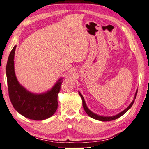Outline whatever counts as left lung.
<instances>
[{
    "instance_id": "8db88e82",
    "label": "left lung",
    "mask_w": 149,
    "mask_h": 149,
    "mask_svg": "<svg viewBox=\"0 0 149 149\" xmlns=\"http://www.w3.org/2000/svg\"><path fill=\"white\" fill-rule=\"evenodd\" d=\"M137 92L138 91L136 92V94H135V96H134V100H132V102H131L130 104V105L127 107L126 109H125L123 111H121V113H119V114L116 115V116H111V117H104V116H98V115H96L95 113H94L93 112H92L91 110L89 109L87 107L86 104V102H85V100H84V98L83 96L81 95V93L79 92V95H80L81 99H82V104H83V107H84V109L86 111V113L90 117H91L93 119H97V120H99V121H112V120H114V119H116L117 118H119V117H120L121 116H122L123 114L125 113L127 111H128L131 108V107L132 106V104L134 102V100H135V98L136 97V95H137Z\"/></svg>"
}]
</instances>
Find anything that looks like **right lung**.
Masks as SVG:
<instances>
[{
	"instance_id": "1",
	"label": "right lung",
	"mask_w": 149,
	"mask_h": 149,
	"mask_svg": "<svg viewBox=\"0 0 149 149\" xmlns=\"http://www.w3.org/2000/svg\"><path fill=\"white\" fill-rule=\"evenodd\" d=\"M16 46L8 58L7 74L8 91L10 100L17 111L23 116L33 120H44L49 118L57 109V97L61 86V78L51 91L42 94H33L27 91L19 83L14 70V56Z\"/></svg>"
}]
</instances>
